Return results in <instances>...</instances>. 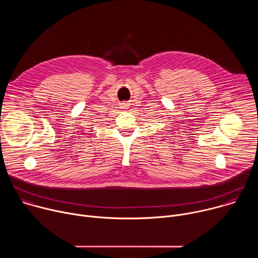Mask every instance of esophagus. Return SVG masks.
I'll use <instances>...</instances> for the list:
<instances>
[{"mask_svg": "<svg viewBox=\"0 0 258 258\" xmlns=\"http://www.w3.org/2000/svg\"><path fill=\"white\" fill-rule=\"evenodd\" d=\"M127 107H128V105H127L126 103H122V104H121V108H122V109H126Z\"/></svg>", "mask_w": 258, "mask_h": 258, "instance_id": "1", "label": "esophagus"}]
</instances>
